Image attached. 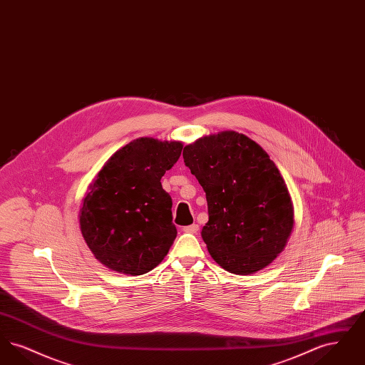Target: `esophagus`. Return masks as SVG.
I'll use <instances>...</instances> for the list:
<instances>
[{
	"label": "esophagus",
	"instance_id": "obj_1",
	"mask_svg": "<svg viewBox=\"0 0 365 365\" xmlns=\"http://www.w3.org/2000/svg\"><path fill=\"white\" fill-rule=\"evenodd\" d=\"M198 230H200L198 225H190V226L183 227V231H185V232H190V234L198 232Z\"/></svg>",
	"mask_w": 365,
	"mask_h": 365
}]
</instances>
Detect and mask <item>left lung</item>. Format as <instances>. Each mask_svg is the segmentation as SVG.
Returning a JSON list of instances; mask_svg holds the SVG:
<instances>
[{
    "label": "left lung",
    "mask_w": 365,
    "mask_h": 365,
    "mask_svg": "<svg viewBox=\"0 0 365 365\" xmlns=\"http://www.w3.org/2000/svg\"><path fill=\"white\" fill-rule=\"evenodd\" d=\"M183 160L207 194L209 220L201 237L213 260L237 275L267 267L283 250L294 223L275 163L235 131L185 146Z\"/></svg>",
    "instance_id": "obj_1"
}]
</instances>
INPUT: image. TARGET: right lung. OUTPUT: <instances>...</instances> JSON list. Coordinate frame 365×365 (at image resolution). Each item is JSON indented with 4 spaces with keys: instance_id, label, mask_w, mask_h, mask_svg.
<instances>
[{
    "instance_id": "1",
    "label": "right lung",
    "mask_w": 365,
    "mask_h": 365,
    "mask_svg": "<svg viewBox=\"0 0 365 365\" xmlns=\"http://www.w3.org/2000/svg\"><path fill=\"white\" fill-rule=\"evenodd\" d=\"M180 142L139 138L110 157L90 185L79 223L87 246L108 268L152 271L176 238L173 198L161 178L179 160Z\"/></svg>"
}]
</instances>
